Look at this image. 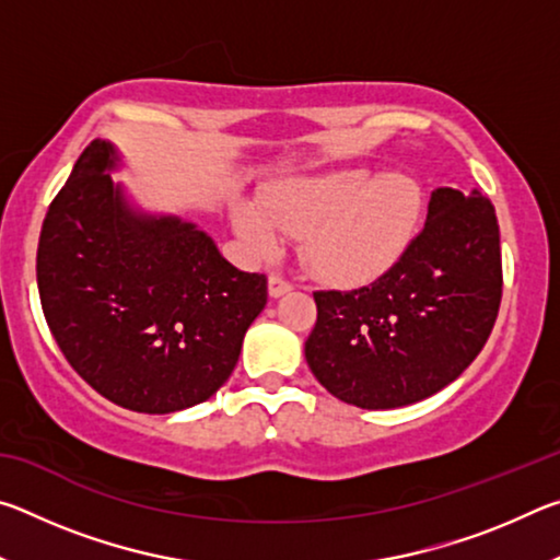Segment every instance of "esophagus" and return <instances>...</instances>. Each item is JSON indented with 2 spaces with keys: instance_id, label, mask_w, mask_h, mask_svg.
Segmentation results:
<instances>
[{
  "instance_id": "1",
  "label": "esophagus",
  "mask_w": 560,
  "mask_h": 560,
  "mask_svg": "<svg viewBox=\"0 0 560 560\" xmlns=\"http://www.w3.org/2000/svg\"><path fill=\"white\" fill-rule=\"evenodd\" d=\"M291 289H293V283L289 279H283L281 273H271V277H269V293L273 299L283 296V293H289Z\"/></svg>"
}]
</instances>
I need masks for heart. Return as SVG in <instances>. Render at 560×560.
<instances>
[{
    "label": "heart",
    "mask_w": 560,
    "mask_h": 560,
    "mask_svg": "<svg viewBox=\"0 0 560 560\" xmlns=\"http://www.w3.org/2000/svg\"><path fill=\"white\" fill-rule=\"evenodd\" d=\"M422 214V187L402 173L343 170L291 179L264 195V210L240 205L234 226L257 252L279 246V230L303 236V259L318 279L353 287L402 257Z\"/></svg>",
    "instance_id": "obj_1"
}]
</instances>
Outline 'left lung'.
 <instances>
[{"instance_id": "8db88e82", "label": "left lung", "mask_w": 560, "mask_h": 560, "mask_svg": "<svg viewBox=\"0 0 560 560\" xmlns=\"http://www.w3.org/2000/svg\"><path fill=\"white\" fill-rule=\"evenodd\" d=\"M501 287L494 205L434 189L428 222L390 269L368 287L314 291L308 368L330 395L365 410L424 400L485 348Z\"/></svg>"}]
</instances>
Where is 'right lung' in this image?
Instances as JSON below:
<instances>
[{
  "label": "right lung",
  "instance_id": "1",
  "mask_svg": "<svg viewBox=\"0 0 560 560\" xmlns=\"http://www.w3.org/2000/svg\"><path fill=\"white\" fill-rule=\"evenodd\" d=\"M113 148L83 150L46 212L36 283L56 346L93 390L148 415L212 397L269 299L195 224L128 212Z\"/></svg>",
  "mask_w": 560,
  "mask_h": 560
}]
</instances>
